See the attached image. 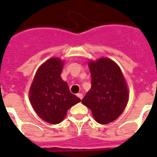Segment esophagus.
Returning <instances> with one entry per match:
<instances>
[{"instance_id":"esophagus-1","label":"esophagus","mask_w":157,"mask_h":157,"mask_svg":"<svg viewBox=\"0 0 157 157\" xmlns=\"http://www.w3.org/2000/svg\"><path fill=\"white\" fill-rule=\"evenodd\" d=\"M77 97L78 98H79V99L82 100L83 98V94H77Z\"/></svg>"}]
</instances>
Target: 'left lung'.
I'll return each instance as SVG.
<instances>
[{
	"label": "left lung",
	"mask_w": 157,
	"mask_h": 157,
	"mask_svg": "<svg viewBox=\"0 0 157 157\" xmlns=\"http://www.w3.org/2000/svg\"><path fill=\"white\" fill-rule=\"evenodd\" d=\"M91 89L82 103L92 111L98 123L107 124L116 120L128 101V90L122 71L112 59L90 61Z\"/></svg>",
	"instance_id": "1"
}]
</instances>
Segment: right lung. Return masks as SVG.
I'll return each instance as SVG.
<instances>
[{
    "label": "right lung",
    "mask_w": 157,
    "mask_h": 157,
    "mask_svg": "<svg viewBox=\"0 0 157 157\" xmlns=\"http://www.w3.org/2000/svg\"><path fill=\"white\" fill-rule=\"evenodd\" d=\"M63 65L58 58L47 60L37 71L30 89V101L34 111L51 124L60 123L67 111L81 101L70 92L60 77Z\"/></svg>",
    "instance_id": "obj_1"
}]
</instances>
